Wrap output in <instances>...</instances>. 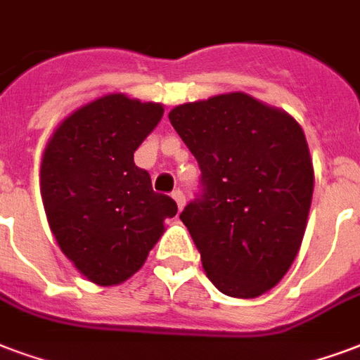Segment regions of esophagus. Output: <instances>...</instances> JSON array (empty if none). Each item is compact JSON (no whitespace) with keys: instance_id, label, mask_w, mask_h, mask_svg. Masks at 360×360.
<instances>
[{"instance_id":"obj_1","label":"esophagus","mask_w":360,"mask_h":360,"mask_svg":"<svg viewBox=\"0 0 360 360\" xmlns=\"http://www.w3.org/2000/svg\"><path fill=\"white\" fill-rule=\"evenodd\" d=\"M170 195H172V199L176 201L178 209L182 210L184 205H186V195H184V193L180 190H174V191H172V193H170Z\"/></svg>"}]
</instances>
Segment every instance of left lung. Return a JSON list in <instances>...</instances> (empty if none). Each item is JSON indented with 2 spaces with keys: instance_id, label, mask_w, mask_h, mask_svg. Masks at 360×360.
Instances as JSON below:
<instances>
[{
  "instance_id": "1",
  "label": "left lung",
  "mask_w": 360,
  "mask_h": 360,
  "mask_svg": "<svg viewBox=\"0 0 360 360\" xmlns=\"http://www.w3.org/2000/svg\"><path fill=\"white\" fill-rule=\"evenodd\" d=\"M169 119L201 169V195L180 220L212 285L256 298L290 269L313 197V163L298 121L245 93L172 108Z\"/></svg>"
}]
</instances>
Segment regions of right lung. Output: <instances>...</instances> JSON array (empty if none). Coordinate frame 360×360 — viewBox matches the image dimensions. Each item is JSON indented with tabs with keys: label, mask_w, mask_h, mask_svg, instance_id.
Instances as JSON below:
<instances>
[{
	"label": "right lung",
	"mask_w": 360,
	"mask_h": 360,
	"mask_svg": "<svg viewBox=\"0 0 360 360\" xmlns=\"http://www.w3.org/2000/svg\"><path fill=\"white\" fill-rule=\"evenodd\" d=\"M163 106L115 93L62 121L43 151L39 186L51 231L75 269L100 286L119 285L144 266L176 214L151 190L134 151L163 117Z\"/></svg>",
	"instance_id": "obj_1"
}]
</instances>
